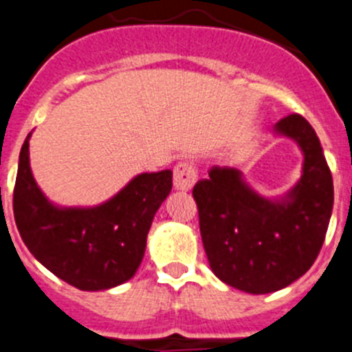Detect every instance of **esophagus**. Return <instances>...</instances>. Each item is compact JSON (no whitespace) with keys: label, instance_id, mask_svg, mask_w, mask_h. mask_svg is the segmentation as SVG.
I'll return each mask as SVG.
<instances>
[{"label":"esophagus","instance_id":"34e87169","mask_svg":"<svg viewBox=\"0 0 352 352\" xmlns=\"http://www.w3.org/2000/svg\"><path fill=\"white\" fill-rule=\"evenodd\" d=\"M197 179L196 167L188 162H182L174 167V188L182 192H188Z\"/></svg>","mask_w":352,"mask_h":352}]
</instances>
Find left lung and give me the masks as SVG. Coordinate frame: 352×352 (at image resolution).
I'll return each instance as SVG.
<instances>
[{
	"label": "left lung",
	"instance_id": "1",
	"mask_svg": "<svg viewBox=\"0 0 352 352\" xmlns=\"http://www.w3.org/2000/svg\"><path fill=\"white\" fill-rule=\"evenodd\" d=\"M302 153L301 178L279 197L260 196L235 167L210 169L192 190L208 263L221 281L248 294L288 287L314 265L333 210V178L305 117L274 126Z\"/></svg>",
	"mask_w": 352,
	"mask_h": 352
}]
</instances>
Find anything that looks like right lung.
Segmentation results:
<instances>
[{
    "mask_svg": "<svg viewBox=\"0 0 352 352\" xmlns=\"http://www.w3.org/2000/svg\"><path fill=\"white\" fill-rule=\"evenodd\" d=\"M30 137L21 147L14 188V217L30 253L80 290L126 283L142 262L156 210L173 188V170L137 174L101 205L58 206L33 178Z\"/></svg>",
    "mask_w": 352,
    "mask_h": 352,
    "instance_id": "1",
    "label": "right lung"
}]
</instances>
